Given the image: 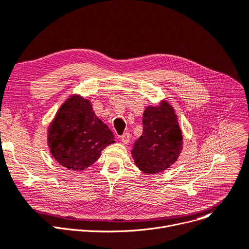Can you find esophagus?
<instances>
[{
	"label": "esophagus",
	"instance_id": "obj_1",
	"mask_svg": "<svg viewBox=\"0 0 249 249\" xmlns=\"http://www.w3.org/2000/svg\"><path fill=\"white\" fill-rule=\"evenodd\" d=\"M120 138H121V141H122L123 143H125V144H127V143H129V140H130V134H129L128 132H126V133H124L123 135H121Z\"/></svg>",
	"mask_w": 249,
	"mask_h": 249
}]
</instances>
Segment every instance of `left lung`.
<instances>
[{
	"instance_id": "left-lung-1",
	"label": "left lung",
	"mask_w": 249,
	"mask_h": 249,
	"mask_svg": "<svg viewBox=\"0 0 249 249\" xmlns=\"http://www.w3.org/2000/svg\"><path fill=\"white\" fill-rule=\"evenodd\" d=\"M142 123V135L131 151L134 162L145 174L165 171L177 161L182 144L175 111L167 102H161L159 107L146 108Z\"/></svg>"
}]
</instances>
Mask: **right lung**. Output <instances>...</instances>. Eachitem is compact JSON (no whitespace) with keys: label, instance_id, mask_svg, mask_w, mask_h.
I'll use <instances>...</instances> for the list:
<instances>
[{"label":"right lung","instance_id":"add662e5","mask_svg":"<svg viewBox=\"0 0 249 249\" xmlns=\"http://www.w3.org/2000/svg\"><path fill=\"white\" fill-rule=\"evenodd\" d=\"M90 104L78 96L60 107L48 132L52 155L62 166L82 171L100 158L101 151L114 142V135L91 110Z\"/></svg>","mask_w":249,"mask_h":249}]
</instances>
